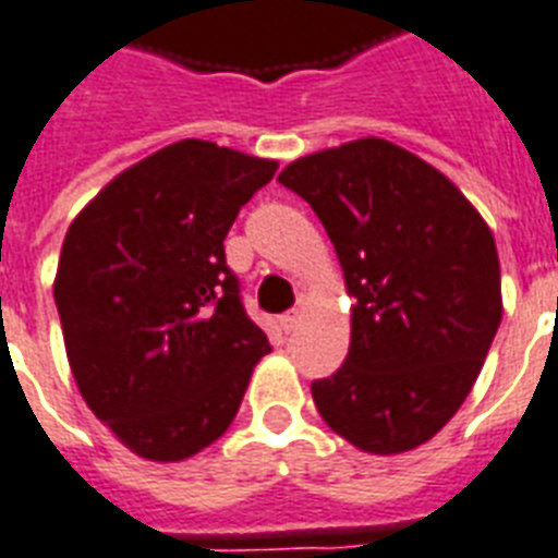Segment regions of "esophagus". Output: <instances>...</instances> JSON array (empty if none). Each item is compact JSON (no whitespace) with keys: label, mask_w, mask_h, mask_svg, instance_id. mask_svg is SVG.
I'll list each match as a JSON object with an SVG mask.
<instances>
[{"label":"esophagus","mask_w":558,"mask_h":558,"mask_svg":"<svg viewBox=\"0 0 558 558\" xmlns=\"http://www.w3.org/2000/svg\"><path fill=\"white\" fill-rule=\"evenodd\" d=\"M298 324H301V315H298V312H287V315H283V318H280V329H283V332H294V329H298Z\"/></svg>","instance_id":"1"}]
</instances>
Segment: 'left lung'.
Instances as JSON below:
<instances>
[{"instance_id":"left-lung-1","label":"left lung","mask_w":558,"mask_h":558,"mask_svg":"<svg viewBox=\"0 0 558 558\" xmlns=\"http://www.w3.org/2000/svg\"><path fill=\"white\" fill-rule=\"evenodd\" d=\"M278 180L315 208L352 298L347 361L312 384L320 418L373 456L415 450L464 404L501 324L490 226L381 137L298 157Z\"/></svg>"}]
</instances>
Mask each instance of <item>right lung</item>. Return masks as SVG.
I'll use <instances>...</instances> for the list:
<instances>
[{
    "mask_svg": "<svg viewBox=\"0 0 558 558\" xmlns=\"http://www.w3.org/2000/svg\"><path fill=\"white\" fill-rule=\"evenodd\" d=\"M275 171L278 160L180 140L120 171L68 226L53 278L68 364L140 459L171 464L215 444L271 350L223 240Z\"/></svg>",
    "mask_w": 558,
    "mask_h": 558,
    "instance_id": "add662e5",
    "label": "right lung"
}]
</instances>
